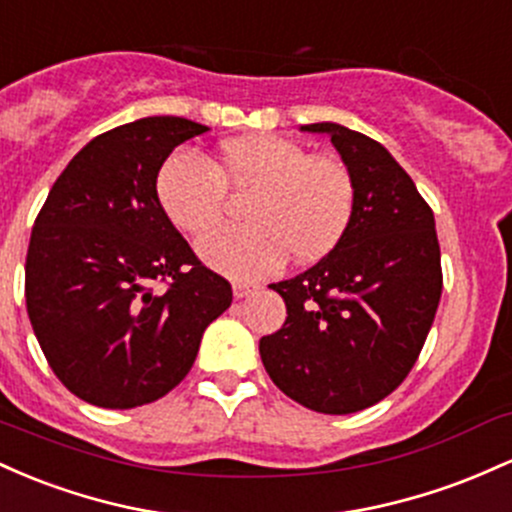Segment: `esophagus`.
Segmentation results:
<instances>
[{"label":"esophagus","mask_w":512,"mask_h":512,"mask_svg":"<svg viewBox=\"0 0 512 512\" xmlns=\"http://www.w3.org/2000/svg\"><path fill=\"white\" fill-rule=\"evenodd\" d=\"M232 290H234V297H237V300H241V297H249L251 292H256L258 285L256 283H249V280H234Z\"/></svg>","instance_id":"34e87169"}]
</instances>
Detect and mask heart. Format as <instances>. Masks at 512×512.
<instances>
[{"instance_id": "obj_1", "label": "heart", "mask_w": 512, "mask_h": 512, "mask_svg": "<svg viewBox=\"0 0 512 512\" xmlns=\"http://www.w3.org/2000/svg\"><path fill=\"white\" fill-rule=\"evenodd\" d=\"M227 188L251 191L246 225L222 227L198 241V254L237 278L271 273L292 261L312 263L331 254L355 215V181L333 154L278 135L229 140L217 162L179 149L157 176L159 203L181 232L205 234L220 225Z\"/></svg>"}]
</instances>
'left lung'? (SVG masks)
I'll list each match as a JSON object with an SVG mask.
<instances>
[{
  "instance_id": "left-lung-1",
  "label": "left lung",
  "mask_w": 512,
  "mask_h": 512,
  "mask_svg": "<svg viewBox=\"0 0 512 512\" xmlns=\"http://www.w3.org/2000/svg\"><path fill=\"white\" fill-rule=\"evenodd\" d=\"M302 130L331 135L355 215L317 266L271 285L287 317L258 350L280 392L343 416L382 401L416 365L442 292L440 244L433 210L380 142L336 123Z\"/></svg>"
}]
</instances>
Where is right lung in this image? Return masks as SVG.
Here are the masks:
<instances>
[{
  "label": "right lung",
  "instance_id": "right-lung-1",
  "mask_svg": "<svg viewBox=\"0 0 512 512\" xmlns=\"http://www.w3.org/2000/svg\"><path fill=\"white\" fill-rule=\"evenodd\" d=\"M205 125L152 116L94 137L50 188L26 254V309L57 380L101 409L162 399L232 304L157 195L174 147Z\"/></svg>",
  "mask_w": 512,
  "mask_h": 512
}]
</instances>
